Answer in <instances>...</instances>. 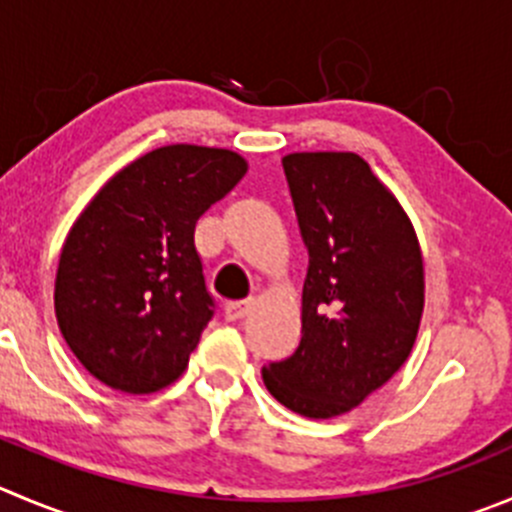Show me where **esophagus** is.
Segmentation results:
<instances>
[{
  "label": "esophagus",
  "instance_id": "esophagus-1",
  "mask_svg": "<svg viewBox=\"0 0 512 512\" xmlns=\"http://www.w3.org/2000/svg\"><path fill=\"white\" fill-rule=\"evenodd\" d=\"M251 306L253 301H231V304H226V311H223V314H226L228 321H238L251 311Z\"/></svg>",
  "mask_w": 512,
  "mask_h": 512
}]
</instances>
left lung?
<instances>
[{
  "mask_svg": "<svg viewBox=\"0 0 512 512\" xmlns=\"http://www.w3.org/2000/svg\"><path fill=\"white\" fill-rule=\"evenodd\" d=\"M301 238V344L261 369L296 415L329 420L394 377L415 347L425 266L405 208L357 153L284 155Z\"/></svg>",
  "mask_w": 512,
  "mask_h": 512,
  "instance_id": "8db88e82",
  "label": "left lung"
}]
</instances>
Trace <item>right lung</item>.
Masks as SVG:
<instances>
[{
	"instance_id": "1",
	"label": "right lung",
	"mask_w": 512,
	"mask_h": 512,
	"mask_svg": "<svg viewBox=\"0 0 512 512\" xmlns=\"http://www.w3.org/2000/svg\"><path fill=\"white\" fill-rule=\"evenodd\" d=\"M248 163L175 143L125 165L62 243L55 316L67 347L107 387L153 394L186 372L213 316L193 231Z\"/></svg>"
}]
</instances>
